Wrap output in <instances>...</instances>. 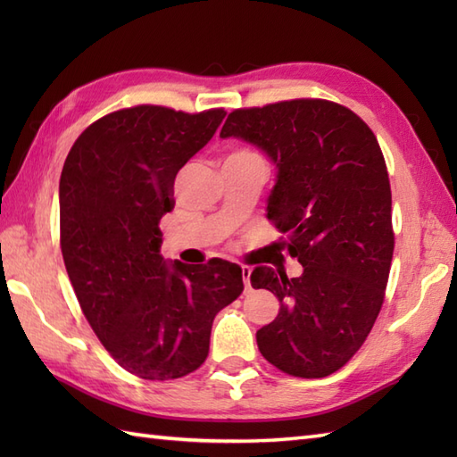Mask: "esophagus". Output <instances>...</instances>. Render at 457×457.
I'll return each instance as SVG.
<instances>
[{
  "instance_id": "34e87169",
  "label": "esophagus",
  "mask_w": 457,
  "mask_h": 457,
  "mask_svg": "<svg viewBox=\"0 0 457 457\" xmlns=\"http://www.w3.org/2000/svg\"><path fill=\"white\" fill-rule=\"evenodd\" d=\"M241 277H244V285H245V288H249V285H251V269L249 267H241Z\"/></svg>"
}]
</instances>
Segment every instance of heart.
Segmentation results:
<instances>
[{
	"label": "heart",
	"mask_w": 457,
	"mask_h": 457,
	"mask_svg": "<svg viewBox=\"0 0 457 457\" xmlns=\"http://www.w3.org/2000/svg\"><path fill=\"white\" fill-rule=\"evenodd\" d=\"M236 154H251V151H236V153H231L229 157H236Z\"/></svg>",
	"instance_id": "1"
}]
</instances>
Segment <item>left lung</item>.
<instances>
[{
    "mask_svg": "<svg viewBox=\"0 0 457 457\" xmlns=\"http://www.w3.org/2000/svg\"><path fill=\"white\" fill-rule=\"evenodd\" d=\"M220 137L255 145L277 167L267 218L303 265L295 278L270 267L251 273V287L280 303L257 329L259 352L288 375H332L363 345L389 280L391 184L377 137L328 100L236 110Z\"/></svg>",
    "mask_w": 457,
    "mask_h": 457,
    "instance_id": "left-lung-1",
    "label": "left lung"
}]
</instances>
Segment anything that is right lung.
Here are the masks:
<instances>
[{"label": "right lung", "mask_w": 457, "mask_h": 457, "mask_svg": "<svg viewBox=\"0 0 457 457\" xmlns=\"http://www.w3.org/2000/svg\"><path fill=\"white\" fill-rule=\"evenodd\" d=\"M223 110L135 105L86 129L64 161L61 249L68 278L104 347L147 381L206 361L213 318L244 290L241 267L169 263L159 223L179 170L206 145Z\"/></svg>", "instance_id": "obj_1"}]
</instances>
